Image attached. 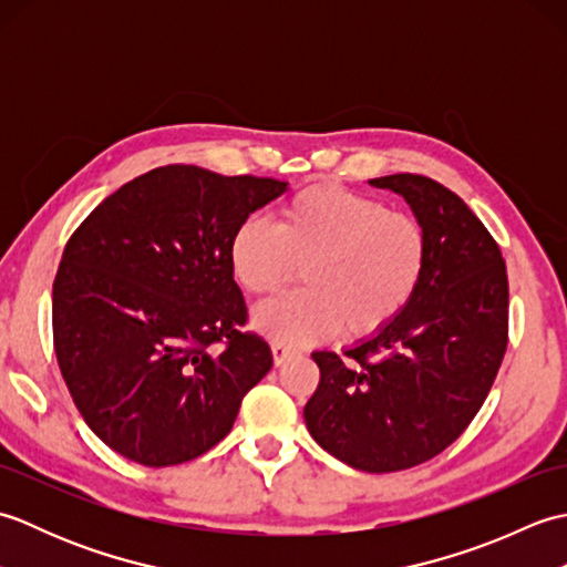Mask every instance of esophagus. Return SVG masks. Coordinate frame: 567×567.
<instances>
[{"label":"esophagus","instance_id":"esophagus-1","mask_svg":"<svg viewBox=\"0 0 567 567\" xmlns=\"http://www.w3.org/2000/svg\"><path fill=\"white\" fill-rule=\"evenodd\" d=\"M270 348H272L275 365H282L285 360H290V358L297 353L292 346H287V343H282V341H272V343H270Z\"/></svg>","mask_w":567,"mask_h":567}]
</instances>
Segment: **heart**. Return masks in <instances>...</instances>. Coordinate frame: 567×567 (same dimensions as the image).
I'll list each match as a JSON object with an SVG mask.
<instances>
[{"label":"heart","mask_w":567,"mask_h":567,"mask_svg":"<svg viewBox=\"0 0 567 567\" xmlns=\"http://www.w3.org/2000/svg\"><path fill=\"white\" fill-rule=\"evenodd\" d=\"M236 282L270 297L302 265L305 285L256 309V327L282 343L380 333L412 302L429 240L414 216L346 187H309L280 207L277 224L250 216L228 246Z\"/></svg>","instance_id":"1"}]
</instances>
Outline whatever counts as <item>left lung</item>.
Returning a JSON list of instances; mask_svg holds the SVG:
<instances>
[{
  "label": "left lung",
  "instance_id": "obj_1",
  "mask_svg": "<svg viewBox=\"0 0 567 567\" xmlns=\"http://www.w3.org/2000/svg\"><path fill=\"white\" fill-rule=\"evenodd\" d=\"M406 199L429 240L426 272L388 329L311 353L319 388L305 406L323 451L365 473L431 461L461 436L497 378L509 333V282L497 240L467 204L424 175L370 179Z\"/></svg>",
  "mask_w": 567,
  "mask_h": 567
}]
</instances>
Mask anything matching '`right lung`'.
I'll return each mask as SVG.
<instances>
[{"label": "right lung", "instance_id": "right-lung-1", "mask_svg": "<svg viewBox=\"0 0 567 567\" xmlns=\"http://www.w3.org/2000/svg\"><path fill=\"white\" fill-rule=\"evenodd\" d=\"M285 189L165 165L118 187L70 236L53 282L58 365L87 426L128 461H195L268 375L270 346L240 329L248 309L228 246Z\"/></svg>", "mask_w": 567, "mask_h": 567}]
</instances>
